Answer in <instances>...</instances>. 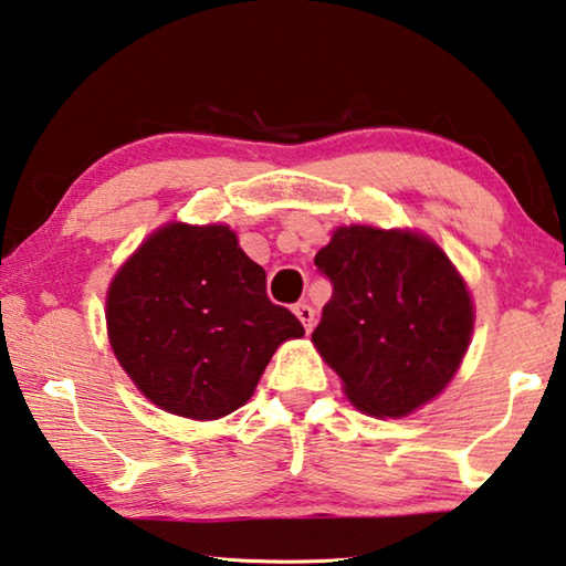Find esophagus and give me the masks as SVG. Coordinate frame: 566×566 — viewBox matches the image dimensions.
Here are the masks:
<instances>
[{
  "label": "esophagus",
  "mask_w": 566,
  "mask_h": 566,
  "mask_svg": "<svg viewBox=\"0 0 566 566\" xmlns=\"http://www.w3.org/2000/svg\"><path fill=\"white\" fill-rule=\"evenodd\" d=\"M293 311H295L297 319H301V323H303L305 333H311V329H313V323H315V311H313V307L307 305V303H297V305L293 307Z\"/></svg>",
  "instance_id": "34e87169"
}]
</instances>
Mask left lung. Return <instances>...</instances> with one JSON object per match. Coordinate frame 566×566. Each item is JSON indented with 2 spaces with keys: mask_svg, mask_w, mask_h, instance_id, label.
Listing matches in <instances>:
<instances>
[{
  "mask_svg": "<svg viewBox=\"0 0 566 566\" xmlns=\"http://www.w3.org/2000/svg\"><path fill=\"white\" fill-rule=\"evenodd\" d=\"M333 297L313 333L357 409L407 416L455 375L473 333L465 283L433 241L343 227L315 255Z\"/></svg>",
  "mask_w": 566,
  "mask_h": 566,
  "instance_id": "left-lung-1",
  "label": "left lung"
}]
</instances>
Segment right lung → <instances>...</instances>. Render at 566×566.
Masks as SVG:
<instances>
[{
	"label": "right lung",
	"mask_w": 566,
	"mask_h": 566,
	"mask_svg": "<svg viewBox=\"0 0 566 566\" xmlns=\"http://www.w3.org/2000/svg\"><path fill=\"white\" fill-rule=\"evenodd\" d=\"M105 307L113 352L137 389L199 421L243 407L275 347L305 335L219 223L153 233L115 275Z\"/></svg>",
	"instance_id": "obj_1"
}]
</instances>
